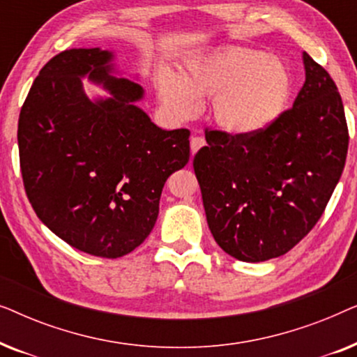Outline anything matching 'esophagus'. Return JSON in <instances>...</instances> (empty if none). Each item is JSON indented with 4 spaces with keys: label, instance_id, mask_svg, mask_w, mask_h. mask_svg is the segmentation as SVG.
<instances>
[{
    "label": "esophagus",
    "instance_id": "34e87169",
    "mask_svg": "<svg viewBox=\"0 0 357 357\" xmlns=\"http://www.w3.org/2000/svg\"><path fill=\"white\" fill-rule=\"evenodd\" d=\"M206 144V141H204L203 136H192V139H190V148H192V154L197 153L199 148H203V146Z\"/></svg>",
    "mask_w": 357,
    "mask_h": 357
}]
</instances>
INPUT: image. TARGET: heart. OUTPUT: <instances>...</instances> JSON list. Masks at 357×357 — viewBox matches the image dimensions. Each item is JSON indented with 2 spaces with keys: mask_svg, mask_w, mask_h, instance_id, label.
<instances>
[{
  "mask_svg": "<svg viewBox=\"0 0 357 357\" xmlns=\"http://www.w3.org/2000/svg\"><path fill=\"white\" fill-rule=\"evenodd\" d=\"M292 77L284 63L255 48L226 47L190 61L185 79L164 75L159 81L162 104L178 119L202 109L199 97H213L218 125L234 135L265 131L286 110Z\"/></svg>",
  "mask_w": 357,
  "mask_h": 357,
  "instance_id": "b5f03b06",
  "label": "heart"
}]
</instances>
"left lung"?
<instances>
[{"label": "left lung", "instance_id": "1", "mask_svg": "<svg viewBox=\"0 0 357 357\" xmlns=\"http://www.w3.org/2000/svg\"><path fill=\"white\" fill-rule=\"evenodd\" d=\"M305 82L291 109L257 135L206 128L195 154L209 231L229 255H284L324 214L343 174L348 123L335 81L304 53Z\"/></svg>", "mask_w": 357, "mask_h": 357}]
</instances>
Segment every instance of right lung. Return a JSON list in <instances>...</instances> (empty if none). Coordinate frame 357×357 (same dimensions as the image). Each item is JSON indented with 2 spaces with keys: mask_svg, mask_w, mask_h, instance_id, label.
<instances>
[{
  "mask_svg": "<svg viewBox=\"0 0 357 357\" xmlns=\"http://www.w3.org/2000/svg\"><path fill=\"white\" fill-rule=\"evenodd\" d=\"M112 53L71 48L48 60L19 114L24 190L37 218L77 250L133 252L153 231L164 183L190 159V131L162 130L135 105L143 87L109 73ZM111 91L91 102L79 77Z\"/></svg>",
  "mask_w": 357,
  "mask_h": 357,
  "instance_id": "obj_1",
  "label": "right lung"
}]
</instances>
